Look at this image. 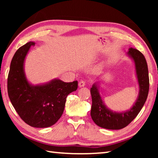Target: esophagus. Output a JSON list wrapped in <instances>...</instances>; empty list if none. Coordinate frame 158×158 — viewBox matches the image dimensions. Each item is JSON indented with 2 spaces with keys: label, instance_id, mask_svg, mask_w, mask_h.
Listing matches in <instances>:
<instances>
[{
  "label": "esophagus",
  "instance_id": "obj_1",
  "mask_svg": "<svg viewBox=\"0 0 158 158\" xmlns=\"http://www.w3.org/2000/svg\"><path fill=\"white\" fill-rule=\"evenodd\" d=\"M85 85V81H83V80H81V81L79 82V87H84Z\"/></svg>",
  "mask_w": 158,
  "mask_h": 158
}]
</instances>
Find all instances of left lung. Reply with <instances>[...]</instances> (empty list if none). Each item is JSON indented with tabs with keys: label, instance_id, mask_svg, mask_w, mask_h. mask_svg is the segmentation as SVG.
<instances>
[{
	"label": "left lung",
	"instance_id": "obj_1",
	"mask_svg": "<svg viewBox=\"0 0 158 158\" xmlns=\"http://www.w3.org/2000/svg\"><path fill=\"white\" fill-rule=\"evenodd\" d=\"M127 54L135 65L136 74L138 80L139 92L135 103L130 109L123 111H113L107 108L102 99L98 84L90 89L92 106L90 116L99 127L109 130H120L129 125L142 109L148 97L149 90V77L148 65L144 56L139 51L130 48Z\"/></svg>",
	"mask_w": 158,
	"mask_h": 158
}]
</instances>
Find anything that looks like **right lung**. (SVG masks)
<instances>
[{
    "label": "right lung",
    "instance_id": "obj_1",
    "mask_svg": "<svg viewBox=\"0 0 158 158\" xmlns=\"http://www.w3.org/2000/svg\"><path fill=\"white\" fill-rule=\"evenodd\" d=\"M33 42L21 47L13 56L7 77V93L12 105L26 123L44 128L54 125L63 113L66 98L75 91L78 81L66 83L55 79L32 85L26 79L24 61Z\"/></svg>",
    "mask_w": 158,
    "mask_h": 158
}]
</instances>
